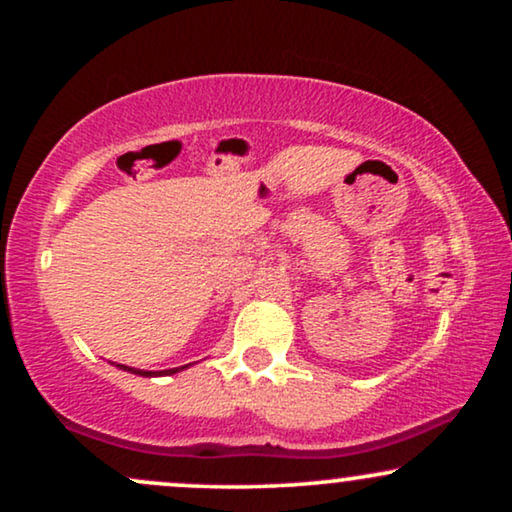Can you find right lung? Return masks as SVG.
Listing matches in <instances>:
<instances>
[{"mask_svg":"<svg viewBox=\"0 0 512 512\" xmlns=\"http://www.w3.org/2000/svg\"><path fill=\"white\" fill-rule=\"evenodd\" d=\"M188 366H191V363H188ZM188 366H179V368H170V370H142V368H132V366H123V363H116V368L125 370V373L142 375V377H163V375H174V373H181V370H186Z\"/></svg>","mask_w":512,"mask_h":512,"instance_id":"1","label":"right lung"}]
</instances>
